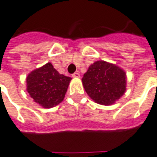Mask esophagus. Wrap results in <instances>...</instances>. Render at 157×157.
Instances as JSON below:
<instances>
[{"mask_svg":"<svg viewBox=\"0 0 157 157\" xmlns=\"http://www.w3.org/2000/svg\"><path fill=\"white\" fill-rule=\"evenodd\" d=\"M72 77H73V78H79V77H80V74L77 73V72H75V73H74V74L72 75Z\"/></svg>","mask_w":157,"mask_h":157,"instance_id":"esophagus-1","label":"esophagus"}]
</instances>
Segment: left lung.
<instances>
[{
    "label": "left lung",
    "mask_w": 157,
    "mask_h": 157,
    "mask_svg": "<svg viewBox=\"0 0 157 157\" xmlns=\"http://www.w3.org/2000/svg\"><path fill=\"white\" fill-rule=\"evenodd\" d=\"M82 82L87 95L99 105L115 104L127 90V75L124 70L104 60L92 63Z\"/></svg>",
    "instance_id": "obj_1"
}]
</instances>
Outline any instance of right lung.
<instances>
[{"label":"right lung","instance_id":"add662e5","mask_svg":"<svg viewBox=\"0 0 157 157\" xmlns=\"http://www.w3.org/2000/svg\"><path fill=\"white\" fill-rule=\"evenodd\" d=\"M71 77L59 74L51 63L32 71L26 78V90L34 102L49 109L63 101Z\"/></svg>","mask_w":157,"mask_h":157}]
</instances>
